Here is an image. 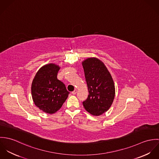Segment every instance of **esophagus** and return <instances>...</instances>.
Instances as JSON below:
<instances>
[{
    "label": "esophagus",
    "mask_w": 159,
    "mask_h": 159,
    "mask_svg": "<svg viewBox=\"0 0 159 159\" xmlns=\"http://www.w3.org/2000/svg\"><path fill=\"white\" fill-rule=\"evenodd\" d=\"M77 92H78L77 89H75V90L73 91L71 93H72V94H73V95H75V94L77 93Z\"/></svg>",
    "instance_id": "obj_1"
}]
</instances>
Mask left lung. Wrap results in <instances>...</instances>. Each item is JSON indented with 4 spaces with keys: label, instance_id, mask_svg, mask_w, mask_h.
Instances as JSON below:
<instances>
[{
    "label": "left lung",
    "instance_id": "obj_1",
    "mask_svg": "<svg viewBox=\"0 0 159 159\" xmlns=\"http://www.w3.org/2000/svg\"><path fill=\"white\" fill-rule=\"evenodd\" d=\"M89 95L83 102L85 110L93 116H100L111 106L115 95L112 77L99 59L88 58L82 63Z\"/></svg>",
    "mask_w": 159,
    "mask_h": 159
}]
</instances>
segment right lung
Segmentation results:
<instances>
[{"label": "right lung", "mask_w": 159, "mask_h": 159, "mask_svg": "<svg viewBox=\"0 0 159 159\" xmlns=\"http://www.w3.org/2000/svg\"><path fill=\"white\" fill-rule=\"evenodd\" d=\"M60 68L53 64L40 68L32 84L33 101L40 110L46 113L57 111L68 97V92L65 84L57 78Z\"/></svg>", "instance_id": "add662e5"}]
</instances>
